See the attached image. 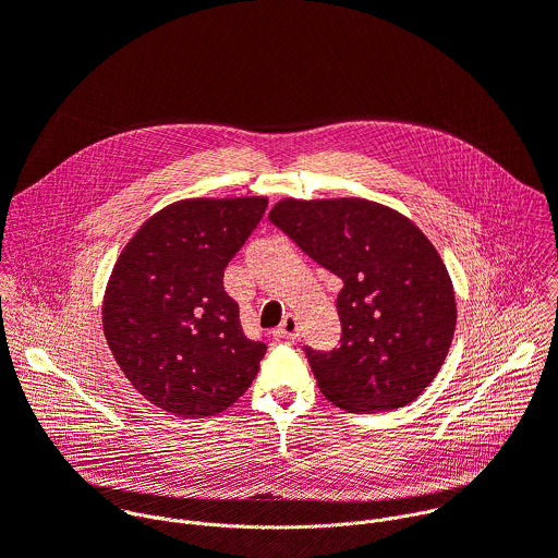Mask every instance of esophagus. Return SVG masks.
Wrapping results in <instances>:
<instances>
[{
    "label": "esophagus",
    "mask_w": 558,
    "mask_h": 558,
    "mask_svg": "<svg viewBox=\"0 0 558 558\" xmlns=\"http://www.w3.org/2000/svg\"><path fill=\"white\" fill-rule=\"evenodd\" d=\"M298 333H300V325L293 315H287L282 325L276 329V336L282 340H293V338H298Z\"/></svg>",
    "instance_id": "1"
}]
</instances>
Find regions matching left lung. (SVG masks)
<instances>
[{
  "instance_id": "left-lung-1",
  "label": "left lung",
  "mask_w": 558,
  "mask_h": 558,
  "mask_svg": "<svg viewBox=\"0 0 558 558\" xmlns=\"http://www.w3.org/2000/svg\"><path fill=\"white\" fill-rule=\"evenodd\" d=\"M269 220L342 280L338 349L304 347L327 400L349 413L417 400L457 325L452 282L428 238L402 214L364 198H287Z\"/></svg>"
}]
</instances>
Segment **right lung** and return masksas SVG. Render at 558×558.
<instances>
[{
  "label": "right lung",
  "instance_id": "obj_1",
  "mask_svg": "<svg viewBox=\"0 0 558 558\" xmlns=\"http://www.w3.org/2000/svg\"><path fill=\"white\" fill-rule=\"evenodd\" d=\"M267 198L183 201L151 216L119 256L104 331L130 384L181 417L222 413L258 375L267 344L250 340L222 276Z\"/></svg>",
  "mask_w": 558,
  "mask_h": 558
}]
</instances>
